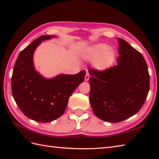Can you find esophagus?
Segmentation results:
<instances>
[{
    "label": "esophagus",
    "mask_w": 159,
    "mask_h": 159,
    "mask_svg": "<svg viewBox=\"0 0 159 159\" xmlns=\"http://www.w3.org/2000/svg\"><path fill=\"white\" fill-rule=\"evenodd\" d=\"M89 74L88 72H86V75H85V80H88L89 79Z\"/></svg>",
    "instance_id": "esophagus-1"
}]
</instances>
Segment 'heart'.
I'll list each match as a JSON object with an SVG mask.
<instances>
[{"label": "heart", "mask_w": 159, "mask_h": 159, "mask_svg": "<svg viewBox=\"0 0 159 159\" xmlns=\"http://www.w3.org/2000/svg\"><path fill=\"white\" fill-rule=\"evenodd\" d=\"M88 58L94 61L93 65L99 70H104L113 65L116 59V52L105 43L93 46L89 50Z\"/></svg>", "instance_id": "obj_1"}]
</instances>
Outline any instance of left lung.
<instances>
[{"mask_svg":"<svg viewBox=\"0 0 159 159\" xmlns=\"http://www.w3.org/2000/svg\"><path fill=\"white\" fill-rule=\"evenodd\" d=\"M116 66L104 70H88L89 101L96 116L116 123L134 116L146 101L150 75L143 55L123 39L118 38Z\"/></svg>","mask_w":159,"mask_h":159,"instance_id":"left-lung-1","label":"left lung"}]
</instances>
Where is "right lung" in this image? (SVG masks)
Listing matches in <instances>:
<instances>
[{
  "instance_id": "right-lung-1",
  "label": "right lung",
  "mask_w": 159,
  "mask_h": 159,
  "mask_svg": "<svg viewBox=\"0 0 159 159\" xmlns=\"http://www.w3.org/2000/svg\"><path fill=\"white\" fill-rule=\"evenodd\" d=\"M52 36L42 35L22 50L17 58L11 76L12 95L24 115L39 122H48L65 112L70 96L85 80V70L74 75L61 74L43 78L34 69L33 55L42 41Z\"/></svg>"
}]
</instances>
